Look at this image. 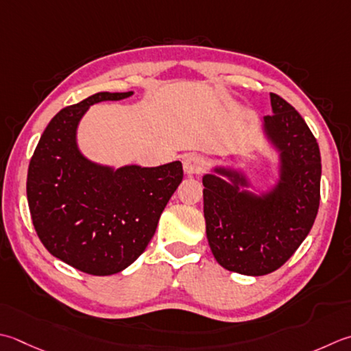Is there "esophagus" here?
Masks as SVG:
<instances>
[{
  "instance_id": "1",
  "label": "esophagus",
  "mask_w": 351,
  "mask_h": 351,
  "mask_svg": "<svg viewBox=\"0 0 351 351\" xmlns=\"http://www.w3.org/2000/svg\"><path fill=\"white\" fill-rule=\"evenodd\" d=\"M205 164L207 162H205L204 156L197 154H190L184 158L182 167L187 175H197V173H202L205 169Z\"/></svg>"
}]
</instances>
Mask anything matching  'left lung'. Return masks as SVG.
I'll return each instance as SVG.
<instances>
[{
    "mask_svg": "<svg viewBox=\"0 0 351 351\" xmlns=\"http://www.w3.org/2000/svg\"><path fill=\"white\" fill-rule=\"evenodd\" d=\"M262 135L277 154L276 182L258 189L246 170L215 166L202 176L204 217L217 263L243 276L283 266L311 232L319 207L318 143L295 108L271 93Z\"/></svg>",
    "mask_w": 351,
    "mask_h": 351,
    "instance_id": "1",
    "label": "left lung"
}]
</instances>
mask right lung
Segmentation results:
<instances>
[{
  "mask_svg": "<svg viewBox=\"0 0 351 351\" xmlns=\"http://www.w3.org/2000/svg\"><path fill=\"white\" fill-rule=\"evenodd\" d=\"M132 94L103 91L59 111L27 175V201L40 242L51 256L91 276L121 272L141 256L182 181L181 161L114 167L80 150L77 129L89 106Z\"/></svg>",
  "mask_w": 351,
  "mask_h": 351,
  "instance_id": "add662e5",
  "label": "right lung"
}]
</instances>
